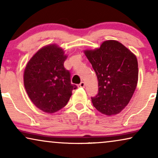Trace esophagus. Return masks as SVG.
Wrapping results in <instances>:
<instances>
[{"label": "esophagus", "instance_id": "34e87169", "mask_svg": "<svg viewBox=\"0 0 158 158\" xmlns=\"http://www.w3.org/2000/svg\"><path fill=\"white\" fill-rule=\"evenodd\" d=\"M85 82H84V81H81V82L79 85V87H85Z\"/></svg>", "mask_w": 158, "mask_h": 158}]
</instances>
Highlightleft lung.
Wrapping results in <instances>:
<instances>
[{
    "label": "left lung",
    "instance_id": "8db88e82",
    "mask_svg": "<svg viewBox=\"0 0 158 158\" xmlns=\"http://www.w3.org/2000/svg\"><path fill=\"white\" fill-rule=\"evenodd\" d=\"M98 81V93L91 98L94 107L103 114L120 112L128 104L138 82L137 58L121 43L109 40L98 49L85 50Z\"/></svg>",
    "mask_w": 158,
    "mask_h": 158
}]
</instances>
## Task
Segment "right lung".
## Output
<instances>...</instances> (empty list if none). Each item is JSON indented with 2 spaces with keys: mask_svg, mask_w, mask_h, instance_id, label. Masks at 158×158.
Returning <instances> with one entry per match:
<instances>
[{
  "mask_svg": "<svg viewBox=\"0 0 158 158\" xmlns=\"http://www.w3.org/2000/svg\"><path fill=\"white\" fill-rule=\"evenodd\" d=\"M67 56L56 44L39 49L30 60L24 72V85L35 106L47 113H54L69 102L72 90L71 73L64 68Z\"/></svg>",
  "mask_w": 158,
  "mask_h": 158,
  "instance_id": "obj_1",
  "label": "right lung"
}]
</instances>
